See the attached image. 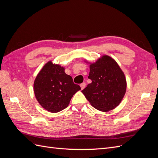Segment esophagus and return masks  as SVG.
<instances>
[{"label": "esophagus", "instance_id": "obj_1", "mask_svg": "<svg viewBox=\"0 0 158 158\" xmlns=\"http://www.w3.org/2000/svg\"><path fill=\"white\" fill-rule=\"evenodd\" d=\"M85 87V83L83 82L82 84H80V88H81V89H82V90L83 89H84Z\"/></svg>", "mask_w": 158, "mask_h": 158}]
</instances>
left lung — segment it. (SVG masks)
<instances>
[{"label": "left lung", "instance_id": "left-lung-1", "mask_svg": "<svg viewBox=\"0 0 158 158\" xmlns=\"http://www.w3.org/2000/svg\"><path fill=\"white\" fill-rule=\"evenodd\" d=\"M89 64L88 78L92 80L82 92L92 106L103 112L109 111L121 103L127 90V80L116 60L107 55Z\"/></svg>", "mask_w": 158, "mask_h": 158}]
</instances>
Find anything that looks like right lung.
<instances>
[{"label":"right lung","mask_w":158,"mask_h":158,"mask_svg":"<svg viewBox=\"0 0 158 158\" xmlns=\"http://www.w3.org/2000/svg\"><path fill=\"white\" fill-rule=\"evenodd\" d=\"M64 70L63 66L49 60L43 66L33 83L37 101L51 113L59 112L67 107L71 98L81 89Z\"/></svg>","instance_id":"obj_1"}]
</instances>
